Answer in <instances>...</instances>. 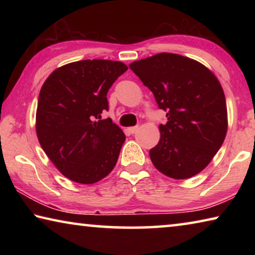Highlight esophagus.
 <instances>
[{
    "label": "esophagus",
    "instance_id": "1",
    "mask_svg": "<svg viewBox=\"0 0 255 255\" xmlns=\"http://www.w3.org/2000/svg\"><path fill=\"white\" fill-rule=\"evenodd\" d=\"M138 126H133V127H129L127 130H128V132H130V133H135L137 130H138Z\"/></svg>",
    "mask_w": 255,
    "mask_h": 255
}]
</instances>
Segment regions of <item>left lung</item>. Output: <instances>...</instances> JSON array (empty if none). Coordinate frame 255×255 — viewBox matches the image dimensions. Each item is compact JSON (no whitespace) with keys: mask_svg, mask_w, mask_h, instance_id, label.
Returning a JSON list of instances; mask_svg holds the SVG:
<instances>
[{"mask_svg":"<svg viewBox=\"0 0 255 255\" xmlns=\"http://www.w3.org/2000/svg\"><path fill=\"white\" fill-rule=\"evenodd\" d=\"M130 70L153 92L167 123L149 150L154 166L176 180L201 172L221 148L227 132L225 94L217 77L201 63L161 53L131 63Z\"/></svg>","mask_w":255,"mask_h":255,"instance_id":"obj_1","label":"left lung"}]
</instances>
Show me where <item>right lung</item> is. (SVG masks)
<instances>
[{
  "mask_svg": "<svg viewBox=\"0 0 255 255\" xmlns=\"http://www.w3.org/2000/svg\"><path fill=\"white\" fill-rule=\"evenodd\" d=\"M128 67L122 62L85 59L58 67L38 99L36 131L42 149L67 179L92 184L110 173L126 136L111 119L107 93Z\"/></svg>",
  "mask_w": 255,
  "mask_h": 255,
  "instance_id": "add662e5",
  "label": "right lung"
}]
</instances>
